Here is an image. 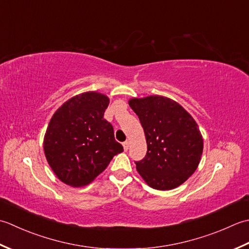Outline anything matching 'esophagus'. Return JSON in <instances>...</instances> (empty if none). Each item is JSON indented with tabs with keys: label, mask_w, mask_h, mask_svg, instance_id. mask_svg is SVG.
I'll return each instance as SVG.
<instances>
[{
	"label": "esophagus",
	"mask_w": 249,
	"mask_h": 249,
	"mask_svg": "<svg viewBox=\"0 0 249 249\" xmlns=\"http://www.w3.org/2000/svg\"><path fill=\"white\" fill-rule=\"evenodd\" d=\"M123 145H124V151H126V150L129 149V142H128V141L124 142Z\"/></svg>",
	"instance_id": "esophagus-1"
}]
</instances>
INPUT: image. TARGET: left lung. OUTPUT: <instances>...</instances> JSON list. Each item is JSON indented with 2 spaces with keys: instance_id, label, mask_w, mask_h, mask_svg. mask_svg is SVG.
<instances>
[{
  "instance_id": "8db88e82",
  "label": "left lung",
  "mask_w": 249,
  "mask_h": 249,
  "mask_svg": "<svg viewBox=\"0 0 249 249\" xmlns=\"http://www.w3.org/2000/svg\"><path fill=\"white\" fill-rule=\"evenodd\" d=\"M144 129L147 153L136 161L146 184L171 190L189 178L200 163L203 139L191 115L175 101L161 95L129 100Z\"/></svg>"
}]
</instances>
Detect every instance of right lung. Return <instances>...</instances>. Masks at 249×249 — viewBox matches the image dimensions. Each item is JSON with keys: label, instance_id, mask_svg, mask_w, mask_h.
I'll return each instance as SVG.
<instances>
[{"label": "right lung", "instance_id": "1", "mask_svg": "<svg viewBox=\"0 0 249 249\" xmlns=\"http://www.w3.org/2000/svg\"><path fill=\"white\" fill-rule=\"evenodd\" d=\"M105 94L88 91L63 103L49 121L44 153L53 173L72 187L88 185L124 151L114 129L104 119Z\"/></svg>", "mask_w": 249, "mask_h": 249}]
</instances>
